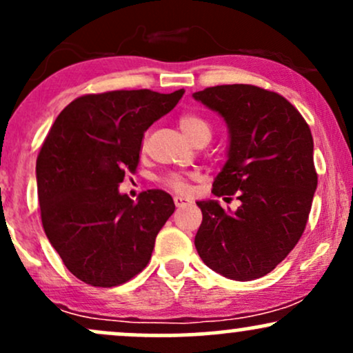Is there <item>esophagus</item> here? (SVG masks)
Masks as SVG:
<instances>
[{
  "label": "esophagus",
  "instance_id": "34e87169",
  "mask_svg": "<svg viewBox=\"0 0 353 353\" xmlns=\"http://www.w3.org/2000/svg\"><path fill=\"white\" fill-rule=\"evenodd\" d=\"M174 204H176V208H185V205L190 204V201L182 196H174Z\"/></svg>",
  "mask_w": 353,
  "mask_h": 353
}]
</instances>
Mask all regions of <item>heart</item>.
I'll return each mask as SVG.
<instances>
[{"mask_svg":"<svg viewBox=\"0 0 353 353\" xmlns=\"http://www.w3.org/2000/svg\"><path fill=\"white\" fill-rule=\"evenodd\" d=\"M179 128L190 143H196L199 139L209 141L212 136V125L205 117L199 114H182L179 117ZM161 182L165 188L172 189L174 192H188L189 190V176H184V174H165Z\"/></svg>","mask_w":353,"mask_h":353,"instance_id":"obj_1","label":"heart"}]
</instances>
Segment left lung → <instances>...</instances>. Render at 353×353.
Returning a JSON list of instances; mask_svg holds the SVG:
<instances>
[{"instance_id": "obj_1", "label": "left lung", "mask_w": 353, "mask_h": 353, "mask_svg": "<svg viewBox=\"0 0 353 353\" xmlns=\"http://www.w3.org/2000/svg\"><path fill=\"white\" fill-rule=\"evenodd\" d=\"M192 98L229 129L228 161L212 194L241 201L236 212L219 201L197 202V254L232 281L264 277L294 249L309 219L317 189L310 128L285 98L250 84L205 88Z\"/></svg>"}]
</instances>
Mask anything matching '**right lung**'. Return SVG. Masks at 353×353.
I'll list each match as a JSON object with an SVG mask.
<instances>
[{
  "label": "right lung",
  "instance_id": "right-lung-1",
  "mask_svg": "<svg viewBox=\"0 0 353 353\" xmlns=\"http://www.w3.org/2000/svg\"><path fill=\"white\" fill-rule=\"evenodd\" d=\"M182 94L184 89L86 94L56 117L36 161L39 208L46 237L79 281L114 287L148 265L176 205L161 189L132 201L117 188L136 171L144 132Z\"/></svg>",
  "mask_w": 353,
  "mask_h": 353
}]
</instances>
